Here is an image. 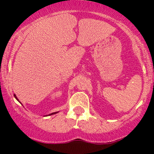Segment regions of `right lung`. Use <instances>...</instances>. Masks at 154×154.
<instances>
[{
  "instance_id": "obj_1",
  "label": "right lung",
  "mask_w": 154,
  "mask_h": 154,
  "mask_svg": "<svg viewBox=\"0 0 154 154\" xmlns=\"http://www.w3.org/2000/svg\"><path fill=\"white\" fill-rule=\"evenodd\" d=\"M14 97H15V99H17V101H18V102H19V99H17V96H16V95H15V94H14ZM19 103H21V102H19ZM57 112H52V113H51V114H49V115H48V116H51V115H53V114H55V113H57ZM46 116H48V115H46Z\"/></svg>"
}]
</instances>
